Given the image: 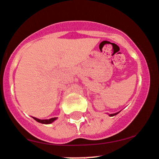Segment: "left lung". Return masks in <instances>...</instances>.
Wrapping results in <instances>:
<instances>
[{"label":"left lung","mask_w":159,"mask_h":159,"mask_svg":"<svg viewBox=\"0 0 159 159\" xmlns=\"http://www.w3.org/2000/svg\"><path fill=\"white\" fill-rule=\"evenodd\" d=\"M118 113H119V112H116V113H114V114H109V116H116V115L118 114Z\"/></svg>","instance_id":"left-lung-1"}]
</instances>
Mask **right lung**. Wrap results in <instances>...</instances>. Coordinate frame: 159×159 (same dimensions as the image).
<instances>
[{"label":"right lung","instance_id":"1","mask_svg":"<svg viewBox=\"0 0 159 159\" xmlns=\"http://www.w3.org/2000/svg\"><path fill=\"white\" fill-rule=\"evenodd\" d=\"M33 118H34L35 121H37L38 122H39V123H41V124H45V125H48V124H51L52 122H53L55 120L57 119V118H50V119H43V120H41V119H38L37 118H34V117H32Z\"/></svg>","mask_w":159,"mask_h":159}]
</instances>
